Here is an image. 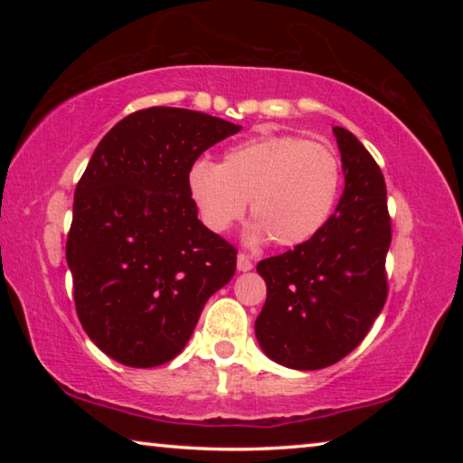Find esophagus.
Listing matches in <instances>:
<instances>
[{
	"label": "esophagus",
	"instance_id": "obj_1",
	"mask_svg": "<svg viewBox=\"0 0 463 463\" xmlns=\"http://www.w3.org/2000/svg\"><path fill=\"white\" fill-rule=\"evenodd\" d=\"M237 268H239V271H249V269H253V261H250L249 255L239 253L237 255Z\"/></svg>",
	"mask_w": 463,
	"mask_h": 463
}]
</instances>
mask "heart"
I'll list each match as a JSON object with an SVG mask.
<instances>
[{
  "label": "heart",
  "instance_id": "1",
  "mask_svg": "<svg viewBox=\"0 0 463 463\" xmlns=\"http://www.w3.org/2000/svg\"><path fill=\"white\" fill-rule=\"evenodd\" d=\"M341 159L331 146L294 135H263L231 146L221 165L195 161L187 194L208 231L226 232L250 202V242L279 247L310 241L333 216L341 194Z\"/></svg>",
  "mask_w": 463,
  "mask_h": 463
}]
</instances>
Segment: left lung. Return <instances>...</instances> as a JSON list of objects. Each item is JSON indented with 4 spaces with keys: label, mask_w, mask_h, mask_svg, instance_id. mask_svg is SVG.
Listing matches in <instances>:
<instances>
[{
    "label": "left lung",
    "mask_w": 463,
    "mask_h": 463,
    "mask_svg": "<svg viewBox=\"0 0 463 463\" xmlns=\"http://www.w3.org/2000/svg\"><path fill=\"white\" fill-rule=\"evenodd\" d=\"M333 132L345 174L335 214L310 241L257 263L268 284L257 341L265 355L292 370H323L349 355L388 298L386 182L349 130Z\"/></svg>",
    "instance_id": "1"
}]
</instances>
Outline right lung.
I'll list each match as a JSON object with an SVG mask.
<instances>
[{
    "instance_id": "1",
    "label": "right lung",
    "mask_w": 463,
    "mask_h": 463,
    "mask_svg": "<svg viewBox=\"0 0 463 463\" xmlns=\"http://www.w3.org/2000/svg\"><path fill=\"white\" fill-rule=\"evenodd\" d=\"M239 130L155 106L120 120L93 151L75 187L67 265L83 331L118 364L171 362L234 276L237 249L198 221L187 174Z\"/></svg>"
}]
</instances>
